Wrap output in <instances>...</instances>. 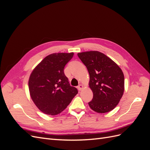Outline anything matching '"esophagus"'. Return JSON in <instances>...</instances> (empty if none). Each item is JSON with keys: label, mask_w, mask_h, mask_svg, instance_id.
<instances>
[{"label": "esophagus", "mask_w": 150, "mask_h": 150, "mask_svg": "<svg viewBox=\"0 0 150 150\" xmlns=\"http://www.w3.org/2000/svg\"><path fill=\"white\" fill-rule=\"evenodd\" d=\"M77 88H78V89L79 91H81V90L83 89V86L82 84H79Z\"/></svg>", "instance_id": "obj_1"}]
</instances>
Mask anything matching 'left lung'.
I'll return each mask as SVG.
<instances>
[{
	"label": "left lung",
	"instance_id": "left-lung-1",
	"mask_svg": "<svg viewBox=\"0 0 150 150\" xmlns=\"http://www.w3.org/2000/svg\"><path fill=\"white\" fill-rule=\"evenodd\" d=\"M78 56L87 67L90 76L89 85L93 98L88 103L89 107L99 113L111 111L123 94V72L114 61L100 52H84Z\"/></svg>",
	"mask_w": 150,
	"mask_h": 150
}]
</instances>
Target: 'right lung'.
Masks as SVG:
<instances>
[{
    "label": "right lung",
    "instance_id": "obj_1",
    "mask_svg": "<svg viewBox=\"0 0 150 150\" xmlns=\"http://www.w3.org/2000/svg\"><path fill=\"white\" fill-rule=\"evenodd\" d=\"M73 55V52L50 54L32 72L29 80L30 97L45 114H59L78 93L70 85L64 72L65 66Z\"/></svg>",
    "mask_w": 150,
    "mask_h": 150
}]
</instances>
